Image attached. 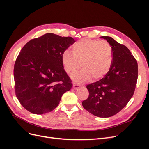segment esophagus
<instances>
[{
	"instance_id": "1",
	"label": "esophagus",
	"mask_w": 149,
	"mask_h": 149,
	"mask_svg": "<svg viewBox=\"0 0 149 149\" xmlns=\"http://www.w3.org/2000/svg\"><path fill=\"white\" fill-rule=\"evenodd\" d=\"M73 87L74 89H78L80 88V86L79 84H74Z\"/></svg>"
}]
</instances>
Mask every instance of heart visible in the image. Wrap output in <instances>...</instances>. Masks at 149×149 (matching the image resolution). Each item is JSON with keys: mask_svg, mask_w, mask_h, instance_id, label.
<instances>
[{"mask_svg": "<svg viewBox=\"0 0 149 149\" xmlns=\"http://www.w3.org/2000/svg\"><path fill=\"white\" fill-rule=\"evenodd\" d=\"M61 61L68 75L74 74L81 65L83 70L72 78L76 82L84 83L91 78L100 80L109 73L113 53L111 45L106 42L82 39L72 47V54L68 52L63 53Z\"/></svg>", "mask_w": 149, "mask_h": 149, "instance_id": "b5f03b06", "label": "heart"}]
</instances>
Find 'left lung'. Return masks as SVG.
I'll use <instances>...</instances> for the list:
<instances>
[{"instance_id": "8db88e82", "label": "left lung", "mask_w": 149, "mask_h": 149, "mask_svg": "<svg viewBox=\"0 0 149 149\" xmlns=\"http://www.w3.org/2000/svg\"><path fill=\"white\" fill-rule=\"evenodd\" d=\"M111 46L113 61L104 77L87 85L89 96L82 105L90 113L109 118L118 113L132 97L138 77L136 60L129 49L113 38L103 36Z\"/></svg>"}]
</instances>
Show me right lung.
Here are the masks:
<instances>
[{
	"mask_svg": "<svg viewBox=\"0 0 149 149\" xmlns=\"http://www.w3.org/2000/svg\"><path fill=\"white\" fill-rule=\"evenodd\" d=\"M75 42L70 37L46 33L22 48L15 63L16 96L25 109L35 114L54 110L73 84L62 65L63 53Z\"/></svg>",
	"mask_w": 149,
	"mask_h": 149,
	"instance_id": "add662e5",
	"label": "right lung"
}]
</instances>
